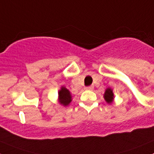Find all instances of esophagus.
Masks as SVG:
<instances>
[{
    "label": "esophagus",
    "instance_id": "obj_1",
    "mask_svg": "<svg viewBox=\"0 0 154 154\" xmlns=\"http://www.w3.org/2000/svg\"><path fill=\"white\" fill-rule=\"evenodd\" d=\"M86 90H92L94 89V86L93 85H90V86H88V87H85V88Z\"/></svg>",
    "mask_w": 154,
    "mask_h": 154
}]
</instances>
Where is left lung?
Returning a JSON list of instances; mask_svg holds the SVG:
<instances>
[{
	"label": "left lung",
	"mask_w": 154,
	"mask_h": 154,
	"mask_svg": "<svg viewBox=\"0 0 154 154\" xmlns=\"http://www.w3.org/2000/svg\"><path fill=\"white\" fill-rule=\"evenodd\" d=\"M103 97H104V99L108 104H111L114 101V97H115L112 89L109 88V87H108L105 90L104 94H103Z\"/></svg>",
	"instance_id": "1"
}]
</instances>
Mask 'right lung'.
I'll return each mask as SVG.
<instances>
[{
	"label": "right lung",
	"instance_id": "add662e5",
	"mask_svg": "<svg viewBox=\"0 0 154 154\" xmlns=\"http://www.w3.org/2000/svg\"><path fill=\"white\" fill-rule=\"evenodd\" d=\"M72 100L70 91L65 86H62L58 92V102L63 106H67Z\"/></svg>",
	"mask_w": 154,
	"mask_h": 154
}]
</instances>
